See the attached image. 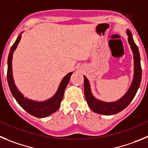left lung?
<instances>
[{
  "label": "left lung",
  "mask_w": 148,
  "mask_h": 148,
  "mask_svg": "<svg viewBox=\"0 0 148 148\" xmlns=\"http://www.w3.org/2000/svg\"><path fill=\"white\" fill-rule=\"evenodd\" d=\"M127 40L134 55V77L133 80L127 92L119 99L114 102H105L97 99L92 94L88 79L84 76V94L89 108L97 114L103 115H114L120 112L127 108L135 97L139 89L142 79V68H141L140 55L139 49L134 40L130 30L126 31Z\"/></svg>",
  "instance_id": "8db88e82"
}]
</instances>
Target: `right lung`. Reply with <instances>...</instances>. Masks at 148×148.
<instances>
[{"label":"right lung","mask_w":148,"mask_h":148,"mask_svg":"<svg viewBox=\"0 0 148 148\" xmlns=\"http://www.w3.org/2000/svg\"><path fill=\"white\" fill-rule=\"evenodd\" d=\"M22 33L23 32H21L19 34L13 46L11 47L10 51H9L7 61L8 84H9V89L11 90V93L14 98L26 112L34 116L38 117V118H44V117L49 116L51 114H54L59 109L62 98H63L64 91L73 72L69 73L62 78L59 85L58 90L56 91L54 95L51 97V98H49L45 101H37L32 100V99H29L27 97H25L24 95L18 90V87L16 86L12 75L13 54H14V51H15L18 43L20 42Z\"/></svg>","instance_id":"1"}]
</instances>
